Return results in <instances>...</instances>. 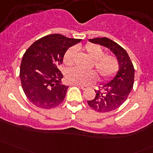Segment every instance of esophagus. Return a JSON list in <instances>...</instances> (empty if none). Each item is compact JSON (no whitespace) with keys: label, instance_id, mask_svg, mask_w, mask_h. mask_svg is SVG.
<instances>
[{"label":"esophagus","instance_id":"esophagus-1","mask_svg":"<svg viewBox=\"0 0 153 153\" xmlns=\"http://www.w3.org/2000/svg\"><path fill=\"white\" fill-rule=\"evenodd\" d=\"M80 86H81V88L83 89V90H86V89L88 88V86L85 85H80Z\"/></svg>","mask_w":153,"mask_h":153}]
</instances>
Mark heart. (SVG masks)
Masks as SVG:
<instances>
[{
	"mask_svg": "<svg viewBox=\"0 0 153 153\" xmlns=\"http://www.w3.org/2000/svg\"><path fill=\"white\" fill-rule=\"evenodd\" d=\"M84 49L87 55L94 60V67L101 79L108 80L115 75L119 67L118 61L115 57L105 55L103 48L95 44H86ZM75 55V48L68 49L64 56V64L68 67L73 65ZM66 78L68 82L71 84L88 85L97 81L98 75L93 70L83 71L78 68H72L67 71Z\"/></svg>",
	"mask_w": 153,
	"mask_h": 153,
	"instance_id": "heart-1",
	"label": "heart"
}]
</instances>
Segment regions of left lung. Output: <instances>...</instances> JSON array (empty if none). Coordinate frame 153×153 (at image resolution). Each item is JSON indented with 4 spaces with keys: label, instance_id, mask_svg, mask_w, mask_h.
Listing matches in <instances>:
<instances>
[{
    "label": "left lung",
    "instance_id": "obj_1",
    "mask_svg": "<svg viewBox=\"0 0 153 153\" xmlns=\"http://www.w3.org/2000/svg\"><path fill=\"white\" fill-rule=\"evenodd\" d=\"M89 41L110 49L118 59L119 70L115 78L95 89L94 99L87 101L88 105L97 112H111L122 105L128 98L133 87L135 69L126 51L115 41L105 37Z\"/></svg>",
    "mask_w": 153,
    "mask_h": 153
}]
</instances>
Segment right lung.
Wrapping results in <instances>:
<instances>
[{
  "instance_id": "add662e5",
  "label": "right lung",
  "mask_w": 153,
  "mask_h": 153,
  "mask_svg": "<svg viewBox=\"0 0 153 153\" xmlns=\"http://www.w3.org/2000/svg\"><path fill=\"white\" fill-rule=\"evenodd\" d=\"M81 39L52 34L34 42L24 54L20 78L28 100L42 109H51L63 102L69 86L61 84L64 78L59 67L65 52Z\"/></svg>"
}]
</instances>
